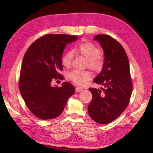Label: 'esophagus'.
<instances>
[{
	"instance_id": "esophagus-1",
	"label": "esophagus",
	"mask_w": 153,
	"mask_h": 153,
	"mask_svg": "<svg viewBox=\"0 0 153 153\" xmlns=\"http://www.w3.org/2000/svg\"><path fill=\"white\" fill-rule=\"evenodd\" d=\"M75 90H76V92H81V91L83 90V88H82V87H79V86H77V87H76Z\"/></svg>"
}]
</instances>
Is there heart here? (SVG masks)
Listing matches in <instances>:
<instances>
[{"label": "heart", "instance_id": "b5f03b06", "mask_svg": "<svg viewBox=\"0 0 153 153\" xmlns=\"http://www.w3.org/2000/svg\"><path fill=\"white\" fill-rule=\"evenodd\" d=\"M75 51L83 57L86 59L85 66L92 70L100 72L103 68L105 61L101 55L100 49L94 44L91 42H84L78 45L75 48ZM73 58V52L68 51L64 53L61 59L63 66L70 67ZM69 79L75 84L83 86L88 84L91 79L92 73L88 70H73L68 73Z\"/></svg>", "mask_w": 153, "mask_h": 153}]
</instances>
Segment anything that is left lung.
Masks as SVG:
<instances>
[{
	"mask_svg": "<svg viewBox=\"0 0 153 153\" xmlns=\"http://www.w3.org/2000/svg\"><path fill=\"white\" fill-rule=\"evenodd\" d=\"M104 52L103 68L93 82L104 87L89 88L92 98L88 113L99 124H108L117 119L128 105L133 85L128 58L118 41L106 34L96 35Z\"/></svg>",
	"mask_w": 153,
	"mask_h": 153,
	"instance_id": "left-lung-1",
	"label": "left lung"
}]
</instances>
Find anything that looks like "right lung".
<instances>
[{
	"label": "right lung",
	"mask_w": 153,
	"mask_h": 153,
	"mask_svg": "<svg viewBox=\"0 0 153 153\" xmlns=\"http://www.w3.org/2000/svg\"><path fill=\"white\" fill-rule=\"evenodd\" d=\"M78 39L76 36L47 34L36 40L25 52L20 70L19 89L30 112L47 120L57 117L75 92L69 82L52 87L51 82L62 79L61 59L66 45Z\"/></svg>",
	"instance_id": "right-lung-1"
}]
</instances>
